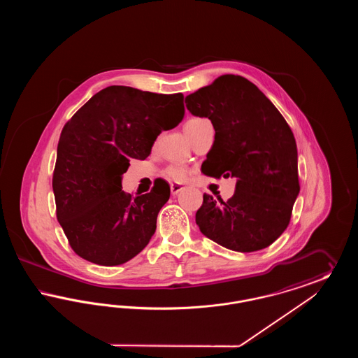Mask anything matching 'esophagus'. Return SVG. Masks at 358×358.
I'll use <instances>...</instances> for the list:
<instances>
[{
  "mask_svg": "<svg viewBox=\"0 0 358 358\" xmlns=\"http://www.w3.org/2000/svg\"><path fill=\"white\" fill-rule=\"evenodd\" d=\"M182 189H184V187H182V185H180V184H171V194H173V196H176V194H178V193H180Z\"/></svg>",
  "mask_w": 358,
  "mask_h": 358,
  "instance_id": "34e87169",
  "label": "esophagus"
}]
</instances>
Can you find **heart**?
Here are the masks:
<instances>
[{
	"mask_svg": "<svg viewBox=\"0 0 358 358\" xmlns=\"http://www.w3.org/2000/svg\"><path fill=\"white\" fill-rule=\"evenodd\" d=\"M208 120H205V118H199V117H196V118H190V120H187V123H185V126H184V129H185V133H190L192 130H194L199 124H201V123H204ZM168 176L173 178V180H176V181H184L185 178L187 177V169L185 166H182V165H171L169 166V169H168Z\"/></svg>",
	"mask_w": 358,
	"mask_h": 358,
	"instance_id": "heart-1",
	"label": "heart"
}]
</instances>
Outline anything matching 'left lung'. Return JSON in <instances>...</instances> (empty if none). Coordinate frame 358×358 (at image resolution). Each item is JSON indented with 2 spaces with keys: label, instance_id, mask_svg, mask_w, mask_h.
Here are the masks:
<instances>
[{
  "label": "left lung",
  "instance_id": "1",
  "mask_svg": "<svg viewBox=\"0 0 358 358\" xmlns=\"http://www.w3.org/2000/svg\"><path fill=\"white\" fill-rule=\"evenodd\" d=\"M185 103L216 131L201 171L236 180L228 201L204 193L196 213L201 234L238 252L268 247L287 228L299 194L298 152L287 122L254 83L238 75H222Z\"/></svg>",
  "mask_w": 358,
  "mask_h": 358
}]
</instances>
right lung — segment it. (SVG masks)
Masks as SVG:
<instances>
[{"label": "right lung", "instance_id": "obj_1", "mask_svg": "<svg viewBox=\"0 0 358 358\" xmlns=\"http://www.w3.org/2000/svg\"><path fill=\"white\" fill-rule=\"evenodd\" d=\"M185 114L184 95L110 85L66 123L57 145L52 187L56 216L71 248L99 266H120L138 255L157 228L171 187L157 180L150 193L122 190L130 159H146L162 130Z\"/></svg>", "mask_w": 358, "mask_h": 358}]
</instances>
